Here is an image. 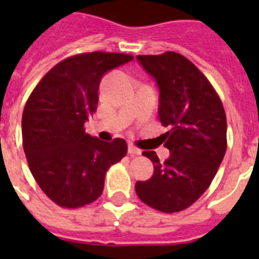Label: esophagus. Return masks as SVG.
I'll return each instance as SVG.
<instances>
[{
  "mask_svg": "<svg viewBox=\"0 0 259 259\" xmlns=\"http://www.w3.org/2000/svg\"><path fill=\"white\" fill-rule=\"evenodd\" d=\"M129 154L130 156H138V154H141V149H138L133 144H129Z\"/></svg>",
  "mask_w": 259,
  "mask_h": 259,
  "instance_id": "34e87169",
  "label": "esophagus"
}]
</instances>
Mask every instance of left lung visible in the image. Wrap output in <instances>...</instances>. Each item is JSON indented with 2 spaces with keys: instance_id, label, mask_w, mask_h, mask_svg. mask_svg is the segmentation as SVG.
Instances as JSON below:
<instances>
[{
  "instance_id": "8db88e82",
  "label": "left lung",
  "mask_w": 259,
  "mask_h": 259,
  "mask_svg": "<svg viewBox=\"0 0 259 259\" xmlns=\"http://www.w3.org/2000/svg\"><path fill=\"white\" fill-rule=\"evenodd\" d=\"M160 89L158 117L170 157L160 162L153 150V176L136 183L137 196L161 212H179L207 191L227 149V121L222 101L204 74L183 55H138Z\"/></svg>"
}]
</instances>
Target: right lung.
<instances>
[{"label":"right lung","mask_w":259,"mask_h":259,"mask_svg":"<svg viewBox=\"0 0 259 259\" xmlns=\"http://www.w3.org/2000/svg\"><path fill=\"white\" fill-rule=\"evenodd\" d=\"M132 55L87 52L64 59L47 72L22 113V146L41 191L63 208H79L101 196L106 172L127 153L123 138L91 137L84 122L97 111L98 90L107 71Z\"/></svg>","instance_id":"add662e5"}]
</instances>
